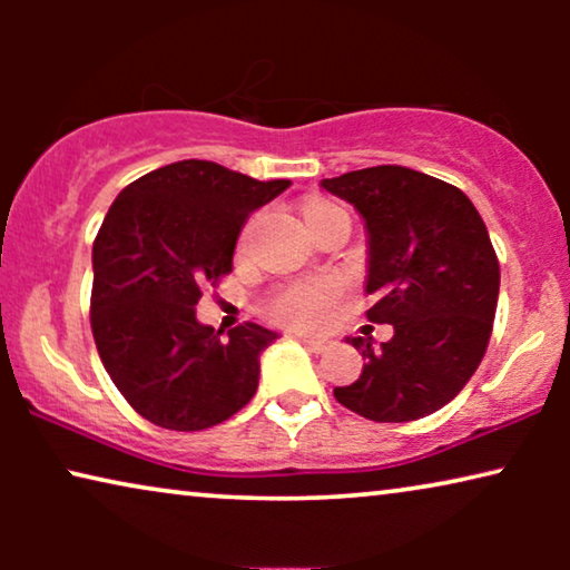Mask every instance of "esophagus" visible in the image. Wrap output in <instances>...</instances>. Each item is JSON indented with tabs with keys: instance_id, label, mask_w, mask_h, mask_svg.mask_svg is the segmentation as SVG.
<instances>
[{
	"instance_id": "34e87169",
	"label": "esophagus",
	"mask_w": 570,
	"mask_h": 570,
	"mask_svg": "<svg viewBox=\"0 0 570 570\" xmlns=\"http://www.w3.org/2000/svg\"><path fill=\"white\" fill-rule=\"evenodd\" d=\"M301 342H303V345H306V347L311 350V353H324V350L330 347V345H326L324 340H311V337H301Z\"/></svg>"
}]
</instances>
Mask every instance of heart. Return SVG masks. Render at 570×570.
<instances>
[{
  "label": "heart",
  "mask_w": 570,
  "mask_h": 570,
  "mask_svg": "<svg viewBox=\"0 0 570 570\" xmlns=\"http://www.w3.org/2000/svg\"><path fill=\"white\" fill-rule=\"evenodd\" d=\"M332 209H340L334 202L326 199H311L303 207V217H306L308 228L314 225L318 217H324ZM248 233H252V225H248L244 233V240ZM334 298H337V287L334 285H311V287H291V291L279 293L275 301H272L269 314L277 318V322H285L295 326V330L314 332L322 330L330 318V308Z\"/></svg>",
  "instance_id": "b5f03b06"
}]
</instances>
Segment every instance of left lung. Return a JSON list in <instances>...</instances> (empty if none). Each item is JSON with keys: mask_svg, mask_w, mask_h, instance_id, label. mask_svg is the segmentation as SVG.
Segmentation results:
<instances>
[{"mask_svg": "<svg viewBox=\"0 0 570 570\" xmlns=\"http://www.w3.org/2000/svg\"><path fill=\"white\" fill-rule=\"evenodd\" d=\"M322 186L363 215L365 316L394 326L381 350L347 337L365 363L334 400L376 423L431 415L466 386L493 332L501 267L485 223L462 189L404 166L350 170Z\"/></svg>", "mask_w": 570, "mask_h": 570, "instance_id": "left-lung-1", "label": "left lung"}]
</instances>
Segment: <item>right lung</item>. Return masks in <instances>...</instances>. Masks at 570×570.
I'll use <instances>...</instances> for the list:
<instances>
[{
    "label": "right lung",
    "instance_id": "obj_1",
    "mask_svg": "<svg viewBox=\"0 0 570 570\" xmlns=\"http://www.w3.org/2000/svg\"><path fill=\"white\" fill-rule=\"evenodd\" d=\"M287 186L178 160L114 199L92 244L90 326L108 376L150 423L205 431L252 402L277 332L246 322L220 337L194 306L230 275L246 217Z\"/></svg>",
    "mask_w": 570,
    "mask_h": 570
}]
</instances>
